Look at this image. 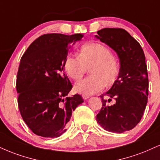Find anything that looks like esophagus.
<instances>
[{
	"mask_svg": "<svg viewBox=\"0 0 160 160\" xmlns=\"http://www.w3.org/2000/svg\"><path fill=\"white\" fill-rule=\"evenodd\" d=\"M82 98H83L84 100H87V99H88L90 98L88 95H82Z\"/></svg>",
	"mask_w": 160,
	"mask_h": 160,
	"instance_id": "1",
	"label": "esophagus"
}]
</instances>
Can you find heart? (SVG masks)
I'll return each instance as SVG.
<instances>
[{"instance_id":"heart-1","label":"heart","mask_w":160,"mask_h":160,"mask_svg":"<svg viewBox=\"0 0 160 160\" xmlns=\"http://www.w3.org/2000/svg\"><path fill=\"white\" fill-rule=\"evenodd\" d=\"M65 70L73 80H79L87 68L92 77L77 82L74 90L83 95H91L101 91L105 85L109 86L116 81L120 72L119 65L107 46L97 42L86 44L78 56L69 55L65 60Z\"/></svg>"}]
</instances>
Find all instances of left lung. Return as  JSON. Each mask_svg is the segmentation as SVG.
Wrapping results in <instances>:
<instances>
[{
	"label": "left lung",
	"mask_w": 160,
	"mask_h": 160,
	"mask_svg": "<svg viewBox=\"0 0 160 160\" xmlns=\"http://www.w3.org/2000/svg\"><path fill=\"white\" fill-rule=\"evenodd\" d=\"M97 33L98 39L116 52L120 72L106 92L115 103L109 106L101 96L102 108L96 119L104 130L122 133L138 124L147 105L148 75L145 53L140 44L124 29L103 28Z\"/></svg>",
	"instance_id": "obj_1"
}]
</instances>
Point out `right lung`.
Returning a JSON list of instances; mask_svg holds the SVG:
<instances>
[{
	"label": "right lung",
	"mask_w": 160,
	"mask_h": 160,
	"mask_svg": "<svg viewBox=\"0 0 160 160\" xmlns=\"http://www.w3.org/2000/svg\"><path fill=\"white\" fill-rule=\"evenodd\" d=\"M81 33L45 34L29 46L20 61L16 89L21 115L36 135L56 138L66 131L72 112L83 102L78 94L68 97L72 85L65 74L69 50Z\"/></svg>",
	"instance_id": "add662e5"
}]
</instances>
